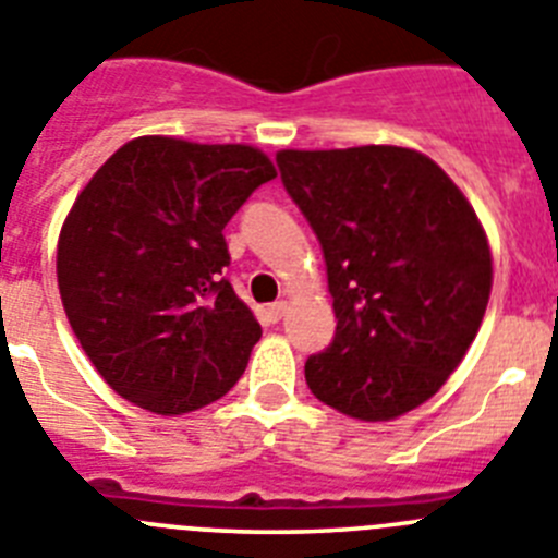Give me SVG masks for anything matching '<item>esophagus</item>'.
<instances>
[{"label":"esophagus","mask_w":558,"mask_h":558,"mask_svg":"<svg viewBox=\"0 0 558 558\" xmlns=\"http://www.w3.org/2000/svg\"><path fill=\"white\" fill-rule=\"evenodd\" d=\"M283 314H286V303H283V300H278V303L267 305V316H269V319H272V323H278V319Z\"/></svg>","instance_id":"obj_1"}]
</instances>
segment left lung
I'll return each mask as SVG.
<instances>
[{
	"instance_id": "obj_1",
	"label": "left lung",
	"mask_w": 558,
	"mask_h": 558,
	"mask_svg": "<svg viewBox=\"0 0 558 558\" xmlns=\"http://www.w3.org/2000/svg\"><path fill=\"white\" fill-rule=\"evenodd\" d=\"M280 180L323 244L336 333L305 361L314 398L386 423L434 398L492 291L486 233L428 155L369 144L280 149Z\"/></svg>"
}]
</instances>
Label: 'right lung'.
Masks as SVG:
<instances>
[{"mask_svg": "<svg viewBox=\"0 0 558 558\" xmlns=\"http://www.w3.org/2000/svg\"><path fill=\"white\" fill-rule=\"evenodd\" d=\"M275 174L247 144L142 135L77 194L58 239L60 300L124 400L185 414L242 378L260 325L225 278L222 230Z\"/></svg>", "mask_w": 558, "mask_h": 558, "instance_id": "add662e5", "label": "right lung"}]
</instances>
